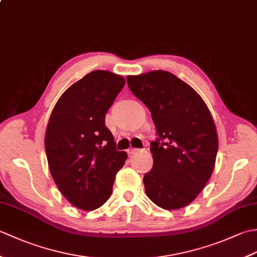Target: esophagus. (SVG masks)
<instances>
[{"mask_svg":"<svg viewBox=\"0 0 257 257\" xmlns=\"http://www.w3.org/2000/svg\"><path fill=\"white\" fill-rule=\"evenodd\" d=\"M138 151H140V149H137V148H129V149L127 150L129 156H132V155L136 154V152H138Z\"/></svg>","mask_w":257,"mask_h":257,"instance_id":"1","label":"esophagus"}]
</instances>
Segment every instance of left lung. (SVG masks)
Here are the masks:
<instances>
[{
	"instance_id": "left-lung-1",
	"label": "left lung",
	"mask_w": 257,
	"mask_h": 257,
	"mask_svg": "<svg viewBox=\"0 0 257 257\" xmlns=\"http://www.w3.org/2000/svg\"><path fill=\"white\" fill-rule=\"evenodd\" d=\"M127 84L148 107L159 135L150 144L154 167L144 177L146 193L165 210L187 206L214 170L219 138L210 109L192 87L166 70L129 75Z\"/></svg>"
}]
</instances>
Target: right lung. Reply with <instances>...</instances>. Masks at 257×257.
<instances>
[{"label":"right lung","instance_id":"1","mask_svg":"<svg viewBox=\"0 0 257 257\" xmlns=\"http://www.w3.org/2000/svg\"><path fill=\"white\" fill-rule=\"evenodd\" d=\"M122 76L94 70L63 92L45 132V151L54 182L70 204L92 211L110 198L127 152L117 151L105 117L122 89Z\"/></svg>","mask_w":257,"mask_h":257}]
</instances>
